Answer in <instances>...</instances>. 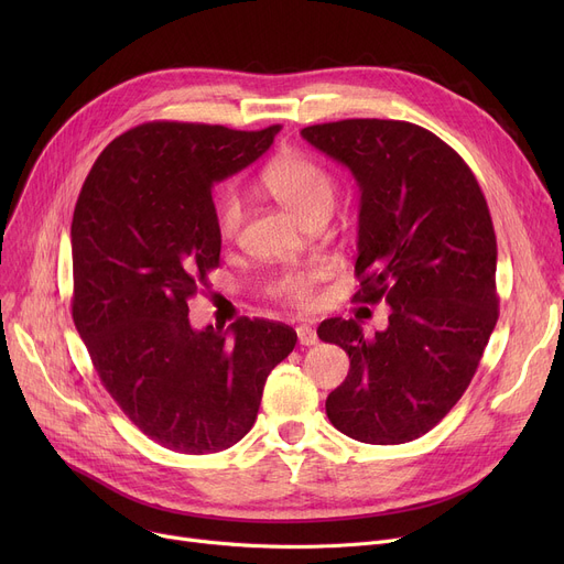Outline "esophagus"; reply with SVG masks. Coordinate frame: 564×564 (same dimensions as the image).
<instances>
[{"label":"esophagus","instance_id":"esophagus-1","mask_svg":"<svg viewBox=\"0 0 564 564\" xmlns=\"http://www.w3.org/2000/svg\"><path fill=\"white\" fill-rule=\"evenodd\" d=\"M297 338H300V343L302 345H306V347H311V345H317V334H315V329L311 327V324H300L297 327Z\"/></svg>","mask_w":564,"mask_h":564}]
</instances>
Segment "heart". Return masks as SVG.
<instances>
[{"label": "heart", "instance_id": "obj_1", "mask_svg": "<svg viewBox=\"0 0 564 564\" xmlns=\"http://www.w3.org/2000/svg\"><path fill=\"white\" fill-rule=\"evenodd\" d=\"M262 185L283 207L308 221L319 215H332L336 203V177L315 155L304 151H288L267 164L262 171ZM245 207L235 194H224L217 203V228L224 240H232L242 226ZM324 279L322 270H292L274 281L279 297L308 306L313 302L315 285Z\"/></svg>", "mask_w": 564, "mask_h": 564}]
</instances>
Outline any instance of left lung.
<instances>
[{
	"label": "left lung",
	"instance_id": "1",
	"mask_svg": "<svg viewBox=\"0 0 564 564\" xmlns=\"http://www.w3.org/2000/svg\"><path fill=\"white\" fill-rule=\"evenodd\" d=\"M302 137L345 164L361 192L354 300L391 306L389 327L372 338L354 319L317 327L349 357L327 416L364 443L413 441L464 395L496 327L498 251L485 194L453 148L421 126L347 118Z\"/></svg>",
	"mask_w": 564,
	"mask_h": 564
}]
</instances>
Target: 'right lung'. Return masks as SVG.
<instances>
[{
	"label": "right lung",
	"instance_id": "add662e5",
	"mask_svg": "<svg viewBox=\"0 0 564 564\" xmlns=\"http://www.w3.org/2000/svg\"><path fill=\"white\" fill-rule=\"evenodd\" d=\"M279 130L137 126L100 153L75 205V327L107 393L175 453L235 446L256 423L267 375L297 343L281 322L196 332L187 317L219 267L213 185L267 153Z\"/></svg>",
	"mask_w": 564,
	"mask_h": 564
}]
</instances>
